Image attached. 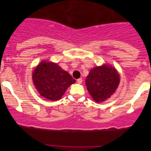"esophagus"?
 Here are the masks:
<instances>
[{
    "label": "esophagus",
    "mask_w": 151,
    "mask_h": 151,
    "mask_svg": "<svg viewBox=\"0 0 151 151\" xmlns=\"http://www.w3.org/2000/svg\"><path fill=\"white\" fill-rule=\"evenodd\" d=\"M81 82H82V79H81V78H79V79H77L78 84H81Z\"/></svg>",
    "instance_id": "obj_1"
}]
</instances>
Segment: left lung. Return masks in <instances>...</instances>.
<instances>
[{
    "label": "left lung",
    "instance_id": "1",
    "mask_svg": "<svg viewBox=\"0 0 151 151\" xmlns=\"http://www.w3.org/2000/svg\"><path fill=\"white\" fill-rule=\"evenodd\" d=\"M120 75L113 66L104 64L91 69L85 84L90 96L96 103L105 101L116 91Z\"/></svg>",
    "mask_w": 151,
    "mask_h": 151
}]
</instances>
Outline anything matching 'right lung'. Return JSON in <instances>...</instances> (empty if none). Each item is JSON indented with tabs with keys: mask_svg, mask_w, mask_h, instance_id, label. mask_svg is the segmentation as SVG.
Listing matches in <instances>:
<instances>
[{
	"mask_svg": "<svg viewBox=\"0 0 151 151\" xmlns=\"http://www.w3.org/2000/svg\"><path fill=\"white\" fill-rule=\"evenodd\" d=\"M38 93L49 101H58L75 79L58 63L42 60L34 68L32 76Z\"/></svg>",
	"mask_w": 151,
	"mask_h": 151,
	"instance_id": "add662e5",
	"label": "right lung"
}]
</instances>
